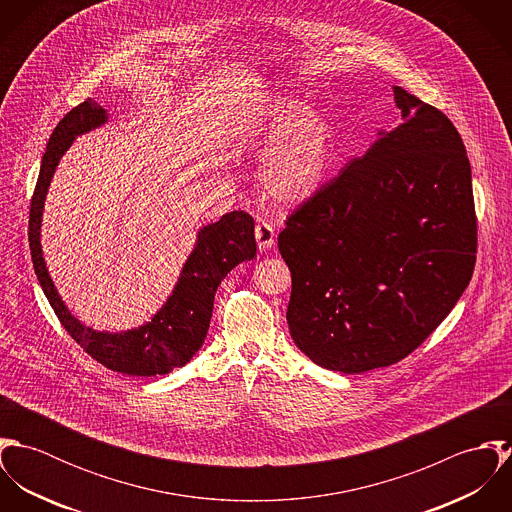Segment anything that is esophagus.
Wrapping results in <instances>:
<instances>
[{
	"mask_svg": "<svg viewBox=\"0 0 512 512\" xmlns=\"http://www.w3.org/2000/svg\"><path fill=\"white\" fill-rule=\"evenodd\" d=\"M254 234H256V242H258V248H260V250L272 248V244H274V240H276V230H274V226H272L270 222L260 220V222L256 224V228H254Z\"/></svg>",
	"mask_w": 512,
	"mask_h": 512,
	"instance_id": "34e87169",
	"label": "esophagus"
}]
</instances>
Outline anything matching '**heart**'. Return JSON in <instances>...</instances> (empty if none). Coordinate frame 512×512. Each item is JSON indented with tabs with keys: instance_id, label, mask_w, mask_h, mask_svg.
Wrapping results in <instances>:
<instances>
[{
	"instance_id": "1",
	"label": "heart",
	"mask_w": 512,
	"mask_h": 512,
	"mask_svg": "<svg viewBox=\"0 0 512 512\" xmlns=\"http://www.w3.org/2000/svg\"><path fill=\"white\" fill-rule=\"evenodd\" d=\"M258 118V144L270 153L262 169L264 193L280 207L307 203L323 189L333 165L327 116L278 96L260 108Z\"/></svg>"
}]
</instances>
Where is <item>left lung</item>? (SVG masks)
<instances>
[{"mask_svg":"<svg viewBox=\"0 0 512 512\" xmlns=\"http://www.w3.org/2000/svg\"><path fill=\"white\" fill-rule=\"evenodd\" d=\"M380 132L278 236L288 325L315 365L361 374L416 351L469 286L477 254L471 165L451 120L394 86Z\"/></svg>","mask_w":512,"mask_h":512,"instance_id":"obj_1","label":"left lung"}]
</instances>
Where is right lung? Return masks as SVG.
<instances>
[{"instance_id":"obj_1","label":"right lung","mask_w":512,"mask_h":512,"mask_svg":"<svg viewBox=\"0 0 512 512\" xmlns=\"http://www.w3.org/2000/svg\"><path fill=\"white\" fill-rule=\"evenodd\" d=\"M104 122L106 110L86 98L67 112L53 130L31 197V260L37 280L61 325L96 363L128 376L167 374L173 368L187 365L201 349L209 331L215 293L224 276L240 262L256 256L254 219L244 211H232L222 215L217 222L203 226L197 236V246L185 262L175 290L146 325L124 333L84 327L71 315L47 272L41 250V217L47 189L61 157L76 136L86 134Z\"/></svg>"}]
</instances>
